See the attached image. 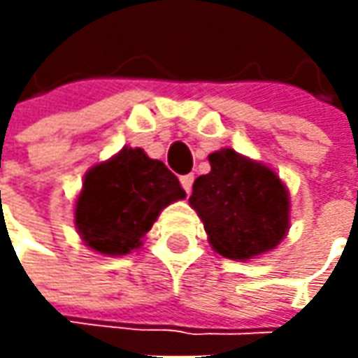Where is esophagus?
<instances>
[{
	"mask_svg": "<svg viewBox=\"0 0 358 358\" xmlns=\"http://www.w3.org/2000/svg\"><path fill=\"white\" fill-rule=\"evenodd\" d=\"M193 181H195V177L189 173V175H183L181 177V185H183V189H185V193L189 195L191 193V187H193Z\"/></svg>",
	"mask_w": 358,
	"mask_h": 358,
	"instance_id": "1",
	"label": "esophagus"
}]
</instances>
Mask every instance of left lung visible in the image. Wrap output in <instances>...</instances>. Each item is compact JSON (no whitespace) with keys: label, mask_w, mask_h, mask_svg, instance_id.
Segmentation results:
<instances>
[{"label":"left lung","mask_w":358,"mask_h":358,"mask_svg":"<svg viewBox=\"0 0 358 358\" xmlns=\"http://www.w3.org/2000/svg\"><path fill=\"white\" fill-rule=\"evenodd\" d=\"M211 171L193 183L191 207L215 251L247 261L275 249L289 231V191L279 175L233 149L209 155Z\"/></svg>","instance_id":"1"}]
</instances>
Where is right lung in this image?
I'll list each match as a JSON object with an SVG mask.
<instances>
[{
    "instance_id": "add662e5",
    "label": "right lung",
    "mask_w": 358,
    "mask_h": 358,
    "mask_svg": "<svg viewBox=\"0 0 358 358\" xmlns=\"http://www.w3.org/2000/svg\"><path fill=\"white\" fill-rule=\"evenodd\" d=\"M185 199L179 179L143 149L123 147L85 175L76 203V229L101 255H125L141 247L159 213Z\"/></svg>"
}]
</instances>
